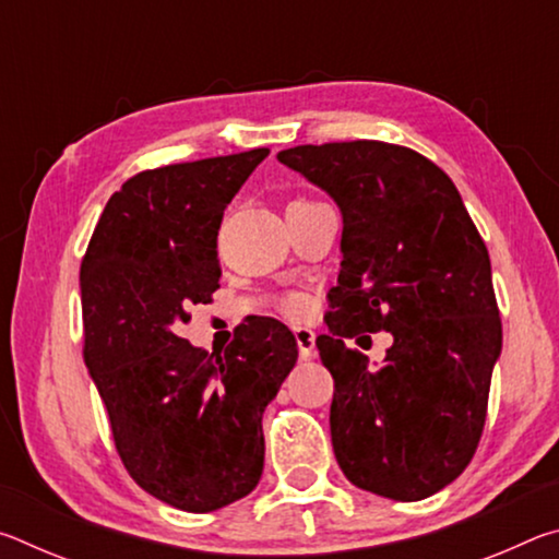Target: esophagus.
Instances as JSON below:
<instances>
[{
	"instance_id": "1",
	"label": "esophagus",
	"mask_w": 559,
	"mask_h": 559,
	"mask_svg": "<svg viewBox=\"0 0 559 559\" xmlns=\"http://www.w3.org/2000/svg\"><path fill=\"white\" fill-rule=\"evenodd\" d=\"M296 333V343H298V353L300 359H313L316 353V333L310 328H296L293 330Z\"/></svg>"
}]
</instances>
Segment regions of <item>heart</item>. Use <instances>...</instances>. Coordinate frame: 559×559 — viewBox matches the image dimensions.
Returning a JSON list of instances; mask_svg holds the SVG:
<instances>
[{
  "instance_id": "obj_1",
  "label": "heart",
  "mask_w": 559,
  "mask_h": 559,
  "mask_svg": "<svg viewBox=\"0 0 559 559\" xmlns=\"http://www.w3.org/2000/svg\"><path fill=\"white\" fill-rule=\"evenodd\" d=\"M286 313L290 316V318H302L308 313V302H306V298H300V296H290L288 300H286Z\"/></svg>"
}]
</instances>
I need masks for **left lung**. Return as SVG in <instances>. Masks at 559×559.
I'll list each match as a JSON object with an SVG mask.
<instances>
[{"mask_svg":"<svg viewBox=\"0 0 559 559\" xmlns=\"http://www.w3.org/2000/svg\"><path fill=\"white\" fill-rule=\"evenodd\" d=\"M278 159L343 212L320 359L335 380L330 433L357 488L394 500L439 493L484 433L503 328L488 249L456 185L419 153L380 140L298 145ZM395 337L372 371L345 336Z\"/></svg>","mask_w":559,"mask_h":559,"instance_id":"1","label":"left lung"}]
</instances>
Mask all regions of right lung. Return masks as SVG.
<instances>
[{"instance_id": "obj_1", "label": "right lung", "mask_w": 559, "mask_h": 559, "mask_svg": "<svg viewBox=\"0 0 559 559\" xmlns=\"http://www.w3.org/2000/svg\"><path fill=\"white\" fill-rule=\"evenodd\" d=\"M266 157L257 147L138 173L108 200L81 263L83 359L118 456L140 488L187 513L257 488L261 416L298 359L276 318L239 325L224 353L177 335L219 288L224 210Z\"/></svg>"}]
</instances>
